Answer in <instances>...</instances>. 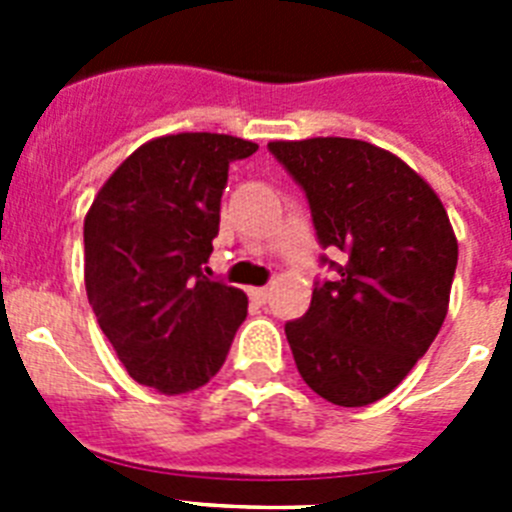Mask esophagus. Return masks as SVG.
Masks as SVG:
<instances>
[{"mask_svg":"<svg viewBox=\"0 0 512 512\" xmlns=\"http://www.w3.org/2000/svg\"><path fill=\"white\" fill-rule=\"evenodd\" d=\"M251 297L256 302H261V305H264V302L269 300V289H266V287H253L251 289Z\"/></svg>","mask_w":512,"mask_h":512,"instance_id":"obj_1","label":"esophagus"}]
</instances>
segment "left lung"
Masks as SVG:
<instances>
[{
	"label": "left lung",
	"instance_id": "8db88e82",
	"mask_svg": "<svg viewBox=\"0 0 512 512\" xmlns=\"http://www.w3.org/2000/svg\"><path fill=\"white\" fill-rule=\"evenodd\" d=\"M305 192L323 248L310 310L284 325L297 372L341 408L390 395L428 351L449 312L454 228L438 194L405 161L354 138L269 143Z\"/></svg>",
	"mask_w": 512,
	"mask_h": 512
}]
</instances>
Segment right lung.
I'll return each instance as SVG.
<instances>
[{"mask_svg": "<svg viewBox=\"0 0 512 512\" xmlns=\"http://www.w3.org/2000/svg\"><path fill=\"white\" fill-rule=\"evenodd\" d=\"M259 151L220 133L148 140L84 217V282L130 377L166 395L210 382L246 320L243 289L205 277L228 166Z\"/></svg>", "mask_w": 512, "mask_h": 512, "instance_id": "right-lung-1", "label": "right lung"}]
</instances>
